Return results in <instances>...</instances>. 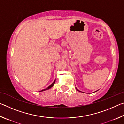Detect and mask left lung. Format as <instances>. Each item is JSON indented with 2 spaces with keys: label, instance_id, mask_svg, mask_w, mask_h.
I'll return each instance as SVG.
<instances>
[{
  "label": "left lung",
  "instance_id": "8db88e82",
  "mask_svg": "<svg viewBox=\"0 0 124 124\" xmlns=\"http://www.w3.org/2000/svg\"><path fill=\"white\" fill-rule=\"evenodd\" d=\"M77 89V90H78V91H79V90H78V89Z\"/></svg>",
  "mask_w": 124,
  "mask_h": 124
}]
</instances>
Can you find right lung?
<instances>
[{
    "label": "right lung",
    "mask_w": 124,
    "mask_h": 124,
    "mask_svg": "<svg viewBox=\"0 0 124 124\" xmlns=\"http://www.w3.org/2000/svg\"><path fill=\"white\" fill-rule=\"evenodd\" d=\"M54 83H55V80H54V82H53V83H52L51 85H50L49 86V87H47V88H46V89H44V90H41V91H45V90H48V89H50V88H51V87H52V86H54Z\"/></svg>",
    "instance_id": "right-lung-1"
}]
</instances>
